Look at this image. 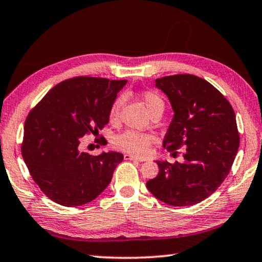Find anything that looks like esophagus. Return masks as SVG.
I'll use <instances>...</instances> for the list:
<instances>
[{
  "instance_id": "esophagus-1",
  "label": "esophagus",
  "mask_w": 262,
  "mask_h": 262,
  "mask_svg": "<svg viewBox=\"0 0 262 262\" xmlns=\"http://www.w3.org/2000/svg\"><path fill=\"white\" fill-rule=\"evenodd\" d=\"M125 159L126 161H137V162H144V159H141V158H137L135 156H133V155H129V154H126L125 156Z\"/></svg>"
}]
</instances>
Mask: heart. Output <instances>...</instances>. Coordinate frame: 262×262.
<instances>
[{
    "label": "heart",
    "mask_w": 262,
    "mask_h": 262,
    "mask_svg": "<svg viewBox=\"0 0 262 262\" xmlns=\"http://www.w3.org/2000/svg\"><path fill=\"white\" fill-rule=\"evenodd\" d=\"M140 98L143 101L145 107L148 108L150 113L156 112V111H163L164 100L156 91L147 90L140 94ZM122 97L115 99L110 111V119L112 121L117 120L120 114V108L122 106ZM155 136L150 133H142L133 129H128L118 135L114 140L115 147L122 151L133 154L135 156H145L149 152L150 147L155 142Z\"/></svg>",
    "instance_id": "1"
}]
</instances>
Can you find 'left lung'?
Segmentation results:
<instances>
[{"label":"left lung","instance_id":"obj_1","mask_svg":"<svg viewBox=\"0 0 262 262\" xmlns=\"http://www.w3.org/2000/svg\"><path fill=\"white\" fill-rule=\"evenodd\" d=\"M173 108L164 137L167 151L184 147V163L157 161L159 173L147 188L173 207L193 206L220 187L239 148L236 115L227 98L206 79L180 74L157 78Z\"/></svg>","mask_w":262,"mask_h":262}]
</instances>
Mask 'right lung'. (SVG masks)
Wrapping results in <instances>:
<instances>
[{
    "mask_svg": "<svg viewBox=\"0 0 262 262\" xmlns=\"http://www.w3.org/2000/svg\"><path fill=\"white\" fill-rule=\"evenodd\" d=\"M126 79L79 76L57 84L29 113L21 156L43 194L64 207L85 205L104 192L123 155L79 151L83 136H99ZM106 144V140H101Z\"/></svg>",
    "mask_w": 262,
    "mask_h": 262,
    "instance_id": "add662e5",
    "label": "right lung"
}]
</instances>
